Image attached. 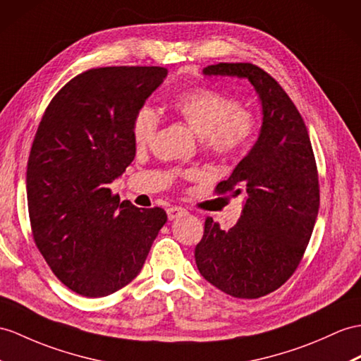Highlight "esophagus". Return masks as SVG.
I'll list each match as a JSON object with an SVG mask.
<instances>
[{
    "mask_svg": "<svg viewBox=\"0 0 361 361\" xmlns=\"http://www.w3.org/2000/svg\"><path fill=\"white\" fill-rule=\"evenodd\" d=\"M187 213H188V211L185 208H182V207H170L169 209H166V214H169L170 221H173V219H178L180 216H185Z\"/></svg>",
    "mask_w": 361,
    "mask_h": 361,
    "instance_id": "34e87169",
    "label": "esophagus"
}]
</instances>
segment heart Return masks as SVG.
<instances>
[{"label": "heart", "instance_id": "b5f03b06", "mask_svg": "<svg viewBox=\"0 0 361 361\" xmlns=\"http://www.w3.org/2000/svg\"><path fill=\"white\" fill-rule=\"evenodd\" d=\"M174 113L200 137L204 150L216 157H234L248 147L256 135L257 118L240 107L233 96L209 87H196L180 93L171 104ZM159 119L156 113L142 107L131 124V136L137 145L150 144L156 136ZM190 178L191 173H179Z\"/></svg>", "mask_w": 361, "mask_h": 361}]
</instances>
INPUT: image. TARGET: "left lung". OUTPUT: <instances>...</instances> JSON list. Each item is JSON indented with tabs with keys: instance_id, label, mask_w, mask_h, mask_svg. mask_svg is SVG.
<instances>
[{
	"instance_id": "left-lung-1",
	"label": "left lung",
	"mask_w": 361,
	"mask_h": 361,
	"mask_svg": "<svg viewBox=\"0 0 361 361\" xmlns=\"http://www.w3.org/2000/svg\"><path fill=\"white\" fill-rule=\"evenodd\" d=\"M205 75L247 78L262 102V128L251 152L217 195H245L242 216L228 231L205 219L196 265L221 291L259 298L282 286L300 265L319 214L317 164L302 114L265 70L250 63H219Z\"/></svg>"
}]
</instances>
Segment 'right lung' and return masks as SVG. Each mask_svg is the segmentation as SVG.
<instances>
[{
    "instance_id": "add662e5",
    "label": "right lung",
    "mask_w": 361,
    "mask_h": 361,
    "mask_svg": "<svg viewBox=\"0 0 361 361\" xmlns=\"http://www.w3.org/2000/svg\"><path fill=\"white\" fill-rule=\"evenodd\" d=\"M166 73L90 68L42 114L25 178L32 235L54 274L79 295L104 297L128 285L166 222L162 208H137L109 188L135 159L133 118Z\"/></svg>"
}]
</instances>
